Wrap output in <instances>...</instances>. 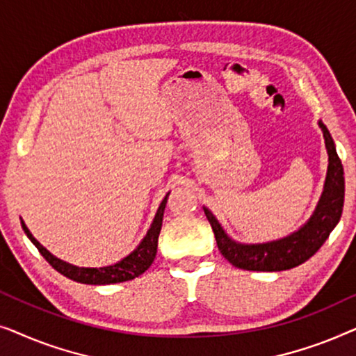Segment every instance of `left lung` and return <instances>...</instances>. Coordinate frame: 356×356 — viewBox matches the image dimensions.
<instances>
[{
    "label": "left lung",
    "instance_id": "obj_1",
    "mask_svg": "<svg viewBox=\"0 0 356 356\" xmlns=\"http://www.w3.org/2000/svg\"><path fill=\"white\" fill-rule=\"evenodd\" d=\"M319 126L323 129L325 147H327L329 154L327 178H325L324 193L321 196L318 207H316L308 223H305L298 232L291 233L290 236L282 238V240L262 243V245H241V243L230 240L211 211L204 207V213H206L213 235H216L218 250L230 264L245 270L261 272L291 269V267L308 261L324 245L330 232L339 223L345 196L343 167L337 152H335L334 140L330 138L327 128L323 123H319Z\"/></svg>",
    "mask_w": 356,
    "mask_h": 356
}]
</instances>
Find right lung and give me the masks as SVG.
Returning <instances> with one entry per match:
<instances>
[{"label":"right lung","instance_id":"1","mask_svg":"<svg viewBox=\"0 0 356 356\" xmlns=\"http://www.w3.org/2000/svg\"><path fill=\"white\" fill-rule=\"evenodd\" d=\"M167 196L163 197L162 204H160L159 211L155 213L152 225H150L147 235L144 236V240L140 241V245L136 248L129 256H126L123 261L116 262L113 266L99 267V269H97V267H76L72 264H67L65 261L58 259V257L53 256L50 251H47L45 248H43L40 243L32 236V233L29 232L26 223L22 220L21 223H22L24 232H26V235L29 236V240L37 246V250L40 251V254L48 261V264H50L53 269L60 272V274L67 277V279L79 282V284H87V285L118 284V282L136 279V277L144 274V272L152 266L155 254H157V243H159L160 230H162V220H163L165 204H167Z\"/></svg>","mask_w":356,"mask_h":356}]
</instances>
